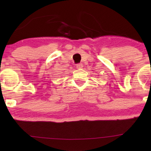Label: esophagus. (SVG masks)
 <instances>
[{
    "label": "esophagus",
    "mask_w": 151,
    "mask_h": 151,
    "mask_svg": "<svg viewBox=\"0 0 151 151\" xmlns=\"http://www.w3.org/2000/svg\"><path fill=\"white\" fill-rule=\"evenodd\" d=\"M76 67H77V68H78V69H81V68H82V67H83V65H82V64H81V63L77 64V65H76Z\"/></svg>",
    "instance_id": "esophagus-1"
}]
</instances>
